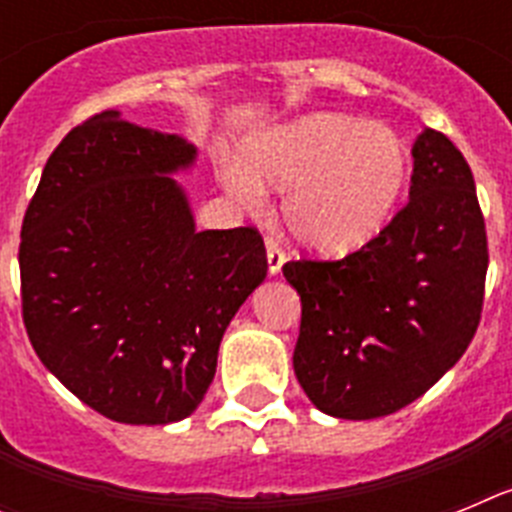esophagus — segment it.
Masks as SVG:
<instances>
[{"label":"esophagus","instance_id":"esophagus-1","mask_svg":"<svg viewBox=\"0 0 512 512\" xmlns=\"http://www.w3.org/2000/svg\"><path fill=\"white\" fill-rule=\"evenodd\" d=\"M266 261H269V274H271V277H277L279 271H282L284 261H287V256H284V251L277 246V243L266 241Z\"/></svg>","mask_w":512,"mask_h":512}]
</instances>
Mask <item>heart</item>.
Instances as JSON below:
<instances>
[{
	"label": "heart",
	"instance_id": "heart-1",
	"mask_svg": "<svg viewBox=\"0 0 512 512\" xmlns=\"http://www.w3.org/2000/svg\"><path fill=\"white\" fill-rule=\"evenodd\" d=\"M410 179V153L384 125L312 112L253 135L246 166H223L238 205L264 207L266 192H287L282 217L292 238L320 253L359 251L384 233Z\"/></svg>",
	"mask_w": 512,
	"mask_h": 512
}]
</instances>
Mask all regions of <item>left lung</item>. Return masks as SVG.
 Listing matches in <instances>:
<instances>
[{
	"label": "left lung",
	"instance_id": "obj_1",
	"mask_svg": "<svg viewBox=\"0 0 512 512\" xmlns=\"http://www.w3.org/2000/svg\"><path fill=\"white\" fill-rule=\"evenodd\" d=\"M302 302L295 374L325 415L372 420L418 400L472 343L487 235L469 164L443 133L413 143L410 202L341 261H289Z\"/></svg>",
	"mask_w": 512,
	"mask_h": 512
}]
</instances>
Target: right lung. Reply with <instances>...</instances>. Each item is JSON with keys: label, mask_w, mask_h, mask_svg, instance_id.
I'll use <instances>...</instances> for the list:
<instances>
[{"label": "right lung", "mask_w": 512, "mask_h": 512, "mask_svg": "<svg viewBox=\"0 0 512 512\" xmlns=\"http://www.w3.org/2000/svg\"><path fill=\"white\" fill-rule=\"evenodd\" d=\"M197 148L117 110L58 143L22 223V318L35 354L104 418L184 420L225 328L266 279L259 230L194 228L176 171Z\"/></svg>", "instance_id": "obj_1"}]
</instances>
